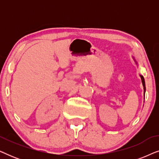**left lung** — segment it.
<instances>
[{"mask_svg": "<svg viewBox=\"0 0 159 159\" xmlns=\"http://www.w3.org/2000/svg\"><path fill=\"white\" fill-rule=\"evenodd\" d=\"M133 59L134 61V62L136 63L137 64H138V62H137V61L134 59V58L133 57ZM140 77H141V80H142V83H143V89H144V95H145V80H144V77H143V76L142 75H140Z\"/></svg>", "mask_w": 159, "mask_h": 159, "instance_id": "left-lung-1", "label": "left lung"}]
</instances>
